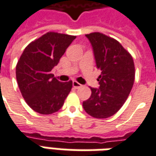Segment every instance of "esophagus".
<instances>
[{
  "label": "esophagus",
  "mask_w": 156,
  "mask_h": 156,
  "mask_svg": "<svg viewBox=\"0 0 156 156\" xmlns=\"http://www.w3.org/2000/svg\"><path fill=\"white\" fill-rule=\"evenodd\" d=\"M73 86L75 88H79L82 87V84H80V83H78L77 81H73Z\"/></svg>",
  "instance_id": "esophagus-1"
}]
</instances>
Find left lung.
<instances>
[{"mask_svg": "<svg viewBox=\"0 0 156 156\" xmlns=\"http://www.w3.org/2000/svg\"><path fill=\"white\" fill-rule=\"evenodd\" d=\"M85 36L91 43L101 74L98 78L99 88H90L91 96L83 106L92 117L106 119L120 109L130 93L134 81V61L115 39L99 32Z\"/></svg>", "mask_w": 156, "mask_h": 156, "instance_id": "obj_1", "label": "left lung"}]
</instances>
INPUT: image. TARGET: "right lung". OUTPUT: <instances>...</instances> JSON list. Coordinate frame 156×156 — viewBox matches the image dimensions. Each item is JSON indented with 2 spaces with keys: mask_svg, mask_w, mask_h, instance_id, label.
Segmentation results:
<instances>
[{
  "mask_svg": "<svg viewBox=\"0 0 156 156\" xmlns=\"http://www.w3.org/2000/svg\"><path fill=\"white\" fill-rule=\"evenodd\" d=\"M74 36L48 32L25 48L16 67L20 91L27 104L41 115L58 111L71 91L73 82L62 83L51 71Z\"/></svg>",
  "mask_w": 156,
  "mask_h": 156,
  "instance_id": "right-lung-1",
  "label": "right lung"
}]
</instances>
